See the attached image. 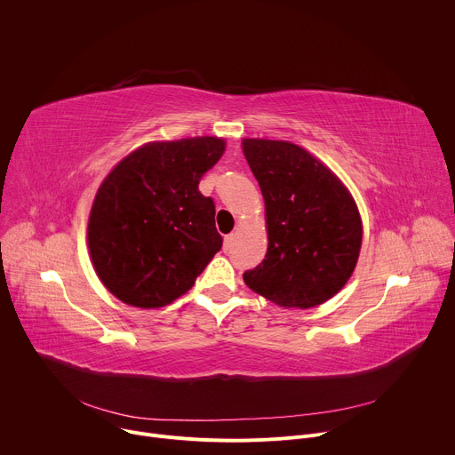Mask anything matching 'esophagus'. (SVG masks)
Instances as JSON below:
<instances>
[{
    "instance_id": "1",
    "label": "esophagus",
    "mask_w": 455,
    "mask_h": 455,
    "mask_svg": "<svg viewBox=\"0 0 455 455\" xmlns=\"http://www.w3.org/2000/svg\"><path fill=\"white\" fill-rule=\"evenodd\" d=\"M232 246H234V234H228V235H225V244H223V248L228 251Z\"/></svg>"
}]
</instances>
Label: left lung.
Listing matches in <instances>:
<instances>
[{"instance_id":"left-lung-1","label":"left lung","mask_w":455,"mask_h":455,"mask_svg":"<svg viewBox=\"0 0 455 455\" xmlns=\"http://www.w3.org/2000/svg\"><path fill=\"white\" fill-rule=\"evenodd\" d=\"M243 153L261 187L268 250L243 274L250 290L284 307H313L351 277L362 244L358 209L342 181L302 148L244 139Z\"/></svg>"}]
</instances>
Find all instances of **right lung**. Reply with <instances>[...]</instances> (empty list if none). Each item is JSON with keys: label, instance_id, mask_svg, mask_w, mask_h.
<instances>
[{"label": "right lung", "instance_id": "right-lung-1", "mask_svg": "<svg viewBox=\"0 0 455 455\" xmlns=\"http://www.w3.org/2000/svg\"><path fill=\"white\" fill-rule=\"evenodd\" d=\"M223 151L216 137L153 142L108 174L92 207L88 246L99 279L122 302H172L221 250L214 200L198 185Z\"/></svg>", "mask_w": 455, "mask_h": 455}]
</instances>
